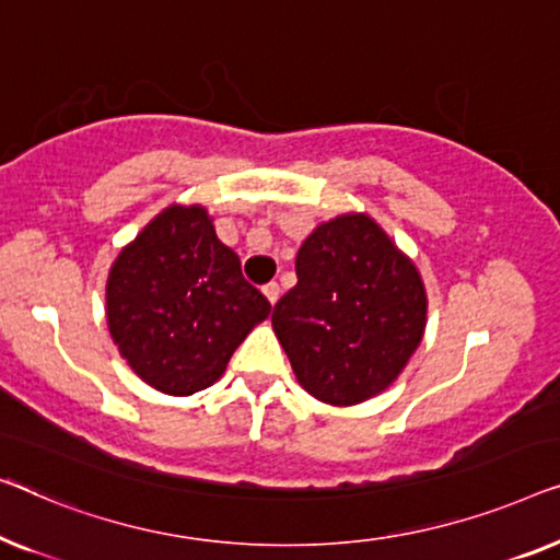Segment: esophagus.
<instances>
[{
  "instance_id": "34e87169",
  "label": "esophagus",
  "mask_w": 560,
  "mask_h": 560,
  "mask_svg": "<svg viewBox=\"0 0 560 560\" xmlns=\"http://www.w3.org/2000/svg\"><path fill=\"white\" fill-rule=\"evenodd\" d=\"M264 294H266V299H269L271 304H277L279 302V294H281V289H279V283L277 281H269L264 287Z\"/></svg>"
}]
</instances>
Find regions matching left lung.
Segmentation results:
<instances>
[{
  "instance_id": "1",
  "label": "left lung",
  "mask_w": 560,
  "mask_h": 560,
  "mask_svg": "<svg viewBox=\"0 0 560 560\" xmlns=\"http://www.w3.org/2000/svg\"><path fill=\"white\" fill-rule=\"evenodd\" d=\"M299 383L352 406L388 388L419 348L427 291L416 266L368 215L319 225L296 254V287L271 314Z\"/></svg>"
}]
</instances>
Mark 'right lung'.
<instances>
[{
    "instance_id": "obj_1",
    "label": "right lung",
    "mask_w": 560,
    "mask_h": 560,
    "mask_svg": "<svg viewBox=\"0 0 560 560\" xmlns=\"http://www.w3.org/2000/svg\"><path fill=\"white\" fill-rule=\"evenodd\" d=\"M271 304L241 273L202 208L172 205L116 258L108 329L141 381L192 396L223 375L233 350Z\"/></svg>"
}]
</instances>
